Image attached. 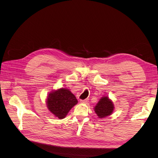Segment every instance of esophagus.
Here are the masks:
<instances>
[{
  "mask_svg": "<svg viewBox=\"0 0 158 158\" xmlns=\"http://www.w3.org/2000/svg\"><path fill=\"white\" fill-rule=\"evenodd\" d=\"M89 101V99H83V100H81V103H87Z\"/></svg>",
  "mask_w": 158,
  "mask_h": 158,
  "instance_id": "obj_1",
  "label": "esophagus"
}]
</instances>
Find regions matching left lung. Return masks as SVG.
I'll return each mask as SVG.
<instances>
[{"instance_id":"8db88e82","label":"left lung","mask_w":158,"mask_h":158,"mask_svg":"<svg viewBox=\"0 0 158 158\" xmlns=\"http://www.w3.org/2000/svg\"><path fill=\"white\" fill-rule=\"evenodd\" d=\"M94 110L99 118H105L111 114L114 110V105L108 96H103L99 99Z\"/></svg>"}]
</instances>
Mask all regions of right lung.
I'll use <instances>...</instances> for the list:
<instances>
[{
  "mask_svg": "<svg viewBox=\"0 0 158 158\" xmlns=\"http://www.w3.org/2000/svg\"><path fill=\"white\" fill-rule=\"evenodd\" d=\"M46 103L51 113L55 117L63 119L71 108L77 104L78 101L69 89L62 88L50 92L47 96Z\"/></svg>",
  "mask_w": 158,
  "mask_h": 158,
  "instance_id": "right-lung-1",
  "label": "right lung"
}]
</instances>
